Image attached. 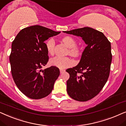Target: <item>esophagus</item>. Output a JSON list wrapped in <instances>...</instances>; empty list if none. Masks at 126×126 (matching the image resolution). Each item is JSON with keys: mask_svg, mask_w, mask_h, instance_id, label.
<instances>
[{"mask_svg": "<svg viewBox=\"0 0 126 126\" xmlns=\"http://www.w3.org/2000/svg\"><path fill=\"white\" fill-rule=\"evenodd\" d=\"M65 71V70H63V69H60V74H62Z\"/></svg>", "mask_w": 126, "mask_h": 126, "instance_id": "1", "label": "esophagus"}]
</instances>
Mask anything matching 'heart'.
<instances>
[{
	"instance_id": "obj_1",
	"label": "heart",
	"mask_w": 126,
	"mask_h": 126,
	"mask_svg": "<svg viewBox=\"0 0 126 126\" xmlns=\"http://www.w3.org/2000/svg\"><path fill=\"white\" fill-rule=\"evenodd\" d=\"M62 41L69 48L68 53L72 56L78 57L81 53V48L77 46V41L74 38L71 36H66L62 38ZM46 46L47 51L49 55L54 54L55 41L54 38H50L46 42ZM50 63L53 66L59 68H65L71 67L74 64L73 59L69 57L56 56L50 60Z\"/></svg>"
}]
</instances>
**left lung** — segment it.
Masks as SVG:
<instances>
[{
	"label": "left lung",
	"mask_w": 126,
	"mask_h": 126,
	"mask_svg": "<svg viewBox=\"0 0 126 126\" xmlns=\"http://www.w3.org/2000/svg\"><path fill=\"white\" fill-rule=\"evenodd\" d=\"M63 32L81 37L87 44L79 64L66 71L70 74L67 81L69 96L78 101H88L100 93L108 79L110 43L103 33L89 27Z\"/></svg>",
	"instance_id": "obj_1"
}]
</instances>
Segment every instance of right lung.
<instances>
[{"mask_svg":"<svg viewBox=\"0 0 126 126\" xmlns=\"http://www.w3.org/2000/svg\"><path fill=\"white\" fill-rule=\"evenodd\" d=\"M40 25L22 29L12 43L10 55L11 71L22 93L32 99H40L51 93L59 76L58 67L42 70L49 60L45 41L59 34Z\"/></svg>","mask_w":126,"mask_h":126,"instance_id":"right-lung-1","label":"right lung"}]
</instances>
